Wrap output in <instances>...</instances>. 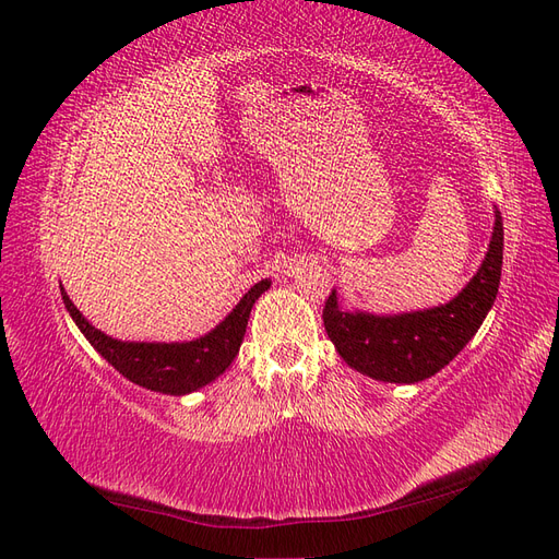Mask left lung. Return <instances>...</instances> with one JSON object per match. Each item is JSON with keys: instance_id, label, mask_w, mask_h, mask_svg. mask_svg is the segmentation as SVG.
Instances as JSON below:
<instances>
[{"instance_id": "obj_1", "label": "left lung", "mask_w": 559, "mask_h": 559, "mask_svg": "<svg viewBox=\"0 0 559 559\" xmlns=\"http://www.w3.org/2000/svg\"><path fill=\"white\" fill-rule=\"evenodd\" d=\"M503 263V222L495 230L478 273L445 306L403 314L343 310L335 289L324 306V326L345 364L359 373L396 384L436 376L460 354L492 310Z\"/></svg>"}]
</instances>
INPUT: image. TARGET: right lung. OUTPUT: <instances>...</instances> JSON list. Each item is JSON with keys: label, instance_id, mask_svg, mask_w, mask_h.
<instances>
[{"label": "right lung", "instance_id": "obj_1", "mask_svg": "<svg viewBox=\"0 0 559 559\" xmlns=\"http://www.w3.org/2000/svg\"><path fill=\"white\" fill-rule=\"evenodd\" d=\"M270 280H261L240 298L233 312L218 321V326L210 333L195 337L189 343H128L95 329L83 317L74 302L67 296L60 284V294L67 312L74 319L79 331L86 341L103 354V357L130 382L140 384L151 392L183 396L198 392L205 384L214 382L238 357L242 337L247 331V321L253 302L263 292L270 289Z\"/></svg>", "mask_w": 559, "mask_h": 559}]
</instances>
